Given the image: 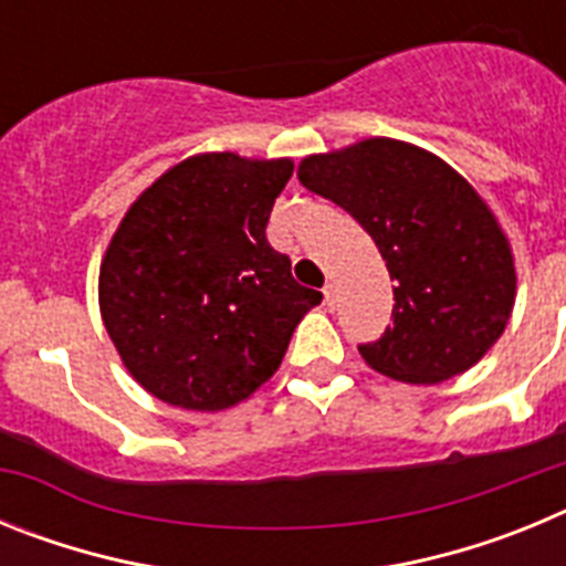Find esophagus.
Returning <instances> with one entry per match:
<instances>
[{"label":"esophagus","mask_w":566,"mask_h":566,"mask_svg":"<svg viewBox=\"0 0 566 566\" xmlns=\"http://www.w3.org/2000/svg\"><path fill=\"white\" fill-rule=\"evenodd\" d=\"M323 297H326V306H328V308L337 306V297H339L337 283H326V289H323Z\"/></svg>","instance_id":"esophagus-1"}]
</instances>
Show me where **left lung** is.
Wrapping results in <instances>:
<instances>
[{"label":"left lung","mask_w":566,"mask_h":566,"mask_svg":"<svg viewBox=\"0 0 566 566\" xmlns=\"http://www.w3.org/2000/svg\"><path fill=\"white\" fill-rule=\"evenodd\" d=\"M297 178L371 234L397 280L394 326L359 345L368 368L437 385L496 345L516 303V258L462 172L417 144L374 135L306 155Z\"/></svg>","instance_id":"left-lung-1"}]
</instances>
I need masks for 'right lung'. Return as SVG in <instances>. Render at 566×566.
<instances>
[{
    "mask_svg": "<svg viewBox=\"0 0 566 566\" xmlns=\"http://www.w3.org/2000/svg\"><path fill=\"white\" fill-rule=\"evenodd\" d=\"M292 158L195 153L144 189L104 249L98 308L129 377L184 411L247 402L323 294L266 240Z\"/></svg>",
    "mask_w": 566,
    "mask_h": 566,
    "instance_id": "add662e5",
    "label": "right lung"
}]
</instances>
